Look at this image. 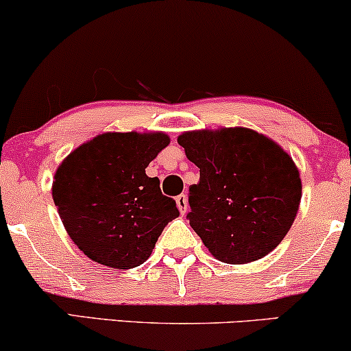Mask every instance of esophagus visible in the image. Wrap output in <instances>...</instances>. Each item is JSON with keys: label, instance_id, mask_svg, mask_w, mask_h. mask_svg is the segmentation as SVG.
I'll list each match as a JSON object with an SVG mask.
<instances>
[{"label": "esophagus", "instance_id": "obj_1", "mask_svg": "<svg viewBox=\"0 0 351 351\" xmlns=\"http://www.w3.org/2000/svg\"><path fill=\"white\" fill-rule=\"evenodd\" d=\"M176 207L180 208L181 215L186 214V210H188V197H186L184 194H180V196H176Z\"/></svg>", "mask_w": 351, "mask_h": 351}]
</instances>
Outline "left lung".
<instances>
[{
  "label": "left lung",
  "instance_id": "left-lung-1",
  "mask_svg": "<svg viewBox=\"0 0 351 351\" xmlns=\"http://www.w3.org/2000/svg\"><path fill=\"white\" fill-rule=\"evenodd\" d=\"M199 168L189 188V225L225 264H247L280 245L298 214L301 178L293 158L250 128L178 136Z\"/></svg>",
  "mask_w": 351,
  "mask_h": 351
}]
</instances>
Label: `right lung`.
<instances>
[{
	"label": "right lung",
	"instance_id": "1",
	"mask_svg": "<svg viewBox=\"0 0 351 351\" xmlns=\"http://www.w3.org/2000/svg\"><path fill=\"white\" fill-rule=\"evenodd\" d=\"M168 144L165 132H104L56 168L53 201L69 238L88 259L113 269L137 267L180 215L158 178L145 175Z\"/></svg>",
	"mask_w": 351,
	"mask_h": 351
}]
</instances>
